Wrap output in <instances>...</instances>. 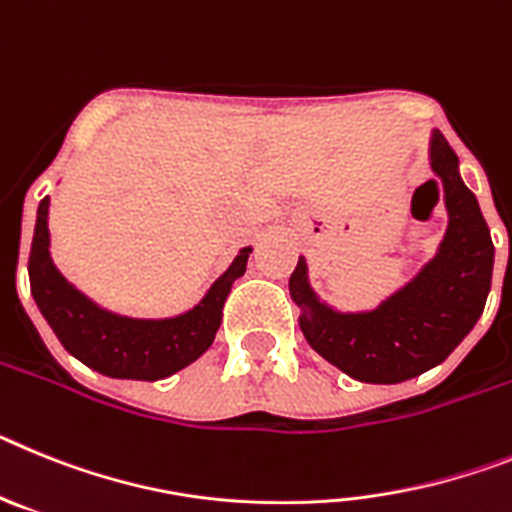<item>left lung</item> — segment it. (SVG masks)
I'll list each match as a JSON object with an SVG mask.
<instances>
[{
	"label": "left lung",
	"instance_id": "obj_1",
	"mask_svg": "<svg viewBox=\"0 0 512 512\" xmlns=\"http://www.w3.org/2000/svg\"><path fill=\"white\" fill-rule=\"evenodd\" d=\"M430 167L443 182L448 231L441 250L379 309L340 314L306 281V262L291 273V299L301 306V332L311 348L366 384H399L438 366L482 317L492 286L490 229L459 175V157L441 131L430 141Z\"/></svg>",
	"mask_w": 512,
	"mask_h": 512
}]
</instances>
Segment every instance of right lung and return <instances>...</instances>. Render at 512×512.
Listing matches in <instances>:
<instances>
[{
  "instance_id": "right-lung-1",
  "label": "right lung",
  "mask_w": 512,
  "mask_h": 512,
  "mask_svg": "<svg viewBox=\"0 0 512 512\" xmlns=\"http://www.w3.org/2000/svg\"><path fill=\"white\" fill-rule=\"evenodd\" d=\"M48 198L38 206L28 273L33 299L66 350L110 379L157 381L198 361L221 324L231 283L247 270L250 247L213 283L195 309L172 319H131L100 309L56 270L48 252Z\"/></svg>"
}]
</instances>
